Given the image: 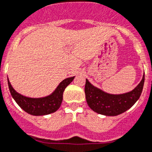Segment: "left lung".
Listing matches in <instances>:
<instances>
[{"mask_svg": "<svg viewBox=\"0 0 152 152\" xmlns=\"http://www.w3.org/2000/svg\"><path fill=\"white\" fill-rule=\"evenodd\" d=\"M144 83L145 74L140 83L131 92L114 95L103 92L86 80L85 94L87 104L92 110L98 114L107 116L118 115L125 113L136 102L142 94Z\"/></svg>", "mask_w": 152, "mask_h": 152, "instance_id": "obj_1", "label": "left lung"}]
</instances>
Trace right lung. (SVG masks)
Here are the masks:
<instances>
[{"instance_id": "1", "label": "right lung", "mask_w": 152, "mask_h": 152, "mask_svg": "<svg viewBox=\"0 0 152 152\" xmlns=\"http://www.w3.org/2000/svg\"><path fill=\"white\" fill-rule=\"evenodd\" d=\"M75 76L66 78L59 84L52 94L42 98H29L16 92L7 78L10 94L21 109L33 115H45L55 113L63 102V92Z\"/></svg>"}]
</instances>
